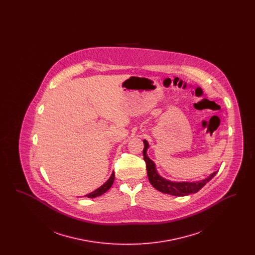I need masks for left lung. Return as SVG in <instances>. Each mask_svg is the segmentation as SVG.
<instances>
[{"instance_id": "obj_1", "label": "left lung", "mask_w": 255, "mask_h": 255, "mask_svg": "<svg viewBox=\"0 0 255 255\" xmlns=\"http://www.w3.org/2000/svg\"><path fill=\"white\" fill-rule=\"evenodd\" d=\"M143 143H144L143 158L146 162V170H147L149 182L157 190L162 193L173 195V196H186V195L196 193L201 188H203L218 172V171H215L206 179L197 181V182H173V181L166 180L158 174L155 162L147 156V149L149 148L147 140L144 139Z\"/></svg>"}]
</instances>
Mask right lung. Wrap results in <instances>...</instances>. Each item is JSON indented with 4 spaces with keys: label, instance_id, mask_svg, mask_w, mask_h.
Returning a JSON list of instances; mask_svg holds the SVG:
<instances>
[{
    "label": "right lung",
    "instance_id": "add662e5",
    "mask_svg": "<svg viewBox=\"0 0 255 255\" xmlns=\"http://www.w3.org/2000/svg\"><path fill=\"white\" fill-rule=\"evenodd\" d=\"M114 181H115V172L112 173V175H111V177H110L109 180H108L107 182H105V183H103L100 187H98L95 191H93V192H91V193H89V194L85 195L84 197H88V198H96V197H98V196H100V195L104 194L105 192H107L110 188H111V186H112Z\"/></svg>",
    "mask_w": 255,
    "mask_h": 255
}]
</instances>
